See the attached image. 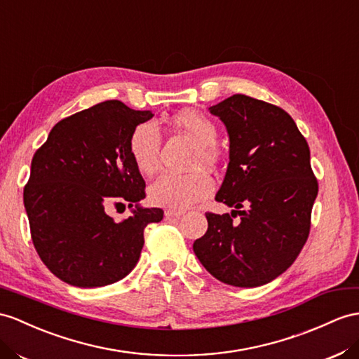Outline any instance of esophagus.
Segmentation results:
<instances>
[{"label":"esophagus","mask_w":359,"mask_h":359,"mask_svg":"<svg viewBox=\"0 0 359 359\" xmlns=\"http://www.w3.org/2000/svg\"><path fill=\"white\" fill-rule=\"evenodd\" d=\"M183 214V210H177V209H168V210H165V217L167 218H180Z\"/></svg>","instance_id":"obj_1"}]
</instances>
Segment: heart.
Here are the masks:
<instances>
[{
	"label": "heart",
	"mask_w": 359,
	"mask_h": 359,
	"mask_svg": "<svg viewBox=\"0 0 359 359\" xmlns=\"http://www.w3.org/2000/svg\"><path fill=\"white\" fill-rule=\"evenodd\" d=\"M172 124L185 132L198 144L197 162H212L217 156L214 145L218 137L217 126L197 110H183L172 116ZM161 132L153 121L136 124L128 136V153L136 170L150 176L158 168L161 150ZM214 189V182L205 171L187 174L165 172L149 188V198L153 205L167 209L183 210L206 198Z\"/></svg>",
	"instance_id": "b5f03b06"
}]
</instances>
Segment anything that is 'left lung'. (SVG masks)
Returning a JSON list of instances; mask_svg holds the SVG:
<instances>
[{
	"mask_svg": "<svg viewBox=\"0 0 359 359\" xmlns=\"http://www.w3.org/2000/svg\"><path fill=\"white\" fill-rule=\"evenodd\" d=\"M209 112L224 123L231 142L215 200L233 210L208 212V231L192 249L219 282L261 287L291 267L308 240L318 192L309 147L294 119L262 100L235 94Z\"/></svg>",
	"mask_w": 359,
	"mask_h": 359,
	"instance_id": "left-lung-1",
	"label": "left lung"
}]
</instances>
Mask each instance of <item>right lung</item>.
<instances>
[{
    "instance_id": "1",
    "label": "right lung",
    "mask_w": 359,
    "mask_h": 359,
    "mask_svg": "<svg viewBox=\"0 0 359 359\" xmlns=\"http://www.w3.org/2000/svg\"><path fill=\"white\" fill-rule=\"evenodd\" d=\"M153 116L107 100L62 119L32 159L24 206L42 262L79 288L121 280L140 261L144 229L163 210L142 208L145 182L128 153L132 128ZM134 215L116 224L109 204Z\"/></svg>"
}]
</instances>
